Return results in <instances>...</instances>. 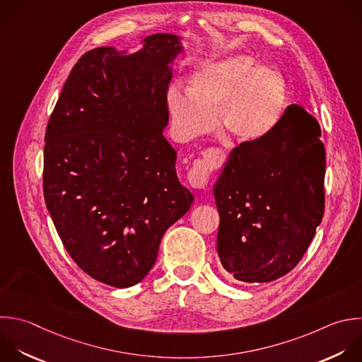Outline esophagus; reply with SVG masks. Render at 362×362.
Segmentation results:
<instances>
[{
  "instance_id": "esophagus-1",
  "label": "esophagus",
  "mask_w": 362,
  "mask_h": 362,
  "mask_svg": "<svg viewBox=\"0 0 362 362\" xmlns=\"http://www.w3.org/2000/svg\"><path fill=\"white\" fill-rule=\"evenodd\" d=\"M219 158H221V153L218 150L209 148L208 151H205L204 156L198 158L192 164V168L188 171L189 185L197 189H204L208 185L209 177L212 171L216 168Z\"/></svg>"
}]
</instances>
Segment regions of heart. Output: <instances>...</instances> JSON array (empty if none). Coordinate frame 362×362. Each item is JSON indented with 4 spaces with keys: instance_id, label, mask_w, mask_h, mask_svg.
Instances as JSON below:
<instances>
[{
    "instance_id": "heart-1",
    "label": "heart",
    "mask_w": 362,
    "mask_h": 362,
    "mask_svg": "<svg viewBox=\"0 0 362 362\" xmlns=\"http://www.w3.org/2000/svg\"><path fill=\"white\" fill-rule=\"evenodd\" d=\"M249 57H232L209 64L189 81V93L178 86L168 90L173 122L184 137H194L214 124L212 110L222 132L249 143L266 136L279 115L284 85L267 68L253 69Z\"/></svg>"
}]
</instances>
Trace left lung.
Returning <instances> with one entry per match:
<instances>
[{
	"instance_id": "left-lung-1",
	"label": "left lung",
	"mask_w": 362,
	"mask_h": 362,
	"mask_svg": "<svg viewBox=\"0 0 362 362\" xmlns=\"http://www.w3.org/2000/svg\"><path fill=\"white\" fill-rule=\"evenodd\" d=\"M320 136L318 122L291 105L266 136L230 151L214 195L218 256L233 279L273 281L301 260L324 215Z\"/></svg>"
}]
</instances>
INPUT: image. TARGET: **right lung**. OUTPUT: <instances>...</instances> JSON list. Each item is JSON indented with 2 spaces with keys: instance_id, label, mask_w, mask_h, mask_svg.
Wrapping results in <instances>:
<instances>
[{
  "instance_id": "obj_1",
  "label": "right lung",
  "mask_w": 362,
  "mask_h": 362,
  "mask_svg": "<svg viewBox=\"0 0 362 362\" xmlns=\"http://www.w3.org/2000/svg\"><path fill=\"white\" fill-rule=\"evenodd\" d=\"M178 38L154 34L126 55L102 47L72 68L49 117L44 197L75 263L113 287H130L156 263L164 232L194 198L164 139Z\"/></svg>"
}]
</instances>
